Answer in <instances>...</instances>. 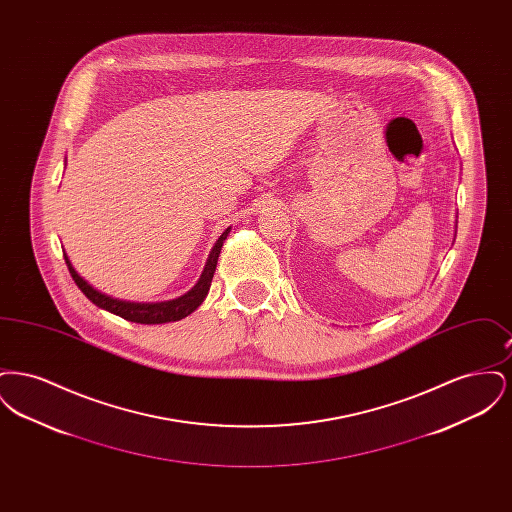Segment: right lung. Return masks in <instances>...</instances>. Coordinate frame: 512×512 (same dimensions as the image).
<instances>
[{
  "label": "right lung",
  "mask_w": 512,
  "mask_h": 512,
  "mask_svg": "<svg viewBox=\"0 0 512 512\" xmlns=\"http://www.w3.org/2000/svg\"><path fill=\"white\" fill-rule=\"evenodd\" d=\"M230 228H226L222 234H220L217 244L213 245L211 253H209V259L205 263V268L197 280L194 288L190 292L171 299V301H159V303H134V301H121V299H113L105 293L94 290L76 270H74L67 253L65 255V263L69 267V272L73 276L76 286L82 290V293L94 303L98 305L99 309H105L117 317L124 318V320H130V322H138V324H165V322H176L180 318H186L188 315H192L195 309L203 303V299L207 297V292L211 288V280H213V274H215V268H217V261H219L220 247L224 244L226 236H228Z\"/></svg>",
  "instance_id": "1"
}]
</instances>
